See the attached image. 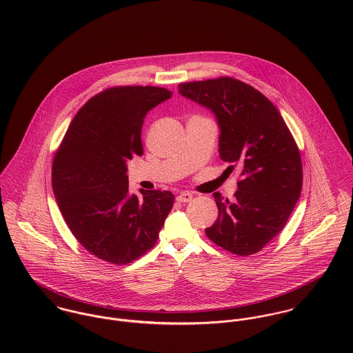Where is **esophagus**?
<instances>
[{
	"instance_id": "34e87169",
	"label": "esophagus",
	"mask_w": 353,
	"mask_h": 353,
	"mask_svg": "<svg viewBox=\"0 0 353 353\" xmlns=\"http://www.w3.org/2000/svg\"><path fill=\"white\" fill-rule=\"evenodd\" d=\"M192 200H193V194H190V193H186V192L181 193V194L176 197V201L181 202V203H185V202H190Z\"/></svg>"
}]
</instances>
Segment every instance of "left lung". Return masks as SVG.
Here are the masks:
<instances>
[{"label": "left lung", "instance_id": "left-lung-1", "mask_svg": "<svg viewBox=\"0 0 353 353\" xmlns=\"http://www.w3.org/2000/svg\"><path fill=\"white\" fill-rule=\"evenodd\" d=\"M178 92L213 112L220 159L242 167L234 201L213 193L219 216L206 236L238 255L259 252L284 228L302 192V159L290 129L272 101L231 77L179 84Z\"/></svg>", "mask_w": 353, "mask_h": 353}]
</instances>
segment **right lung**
<instances>
[{
    "instance_id": "right-lung-1",
    "label": "right lung",
    "mask_w": 353,
    "mask_h": 353,
    "mask_svg": "<svg viewBox=\"0 0 353 353\" xmlns=\"http://www.w3.org/2000/svg\"><path fill=\"white\" fill-rule=\"evenodd\" d=\"M171 98L159 87L110 88L73 118L52 161L58 208L74 238L111 263H129L152 249L172 205L160 190L129 193L128 160L143 154L148 111Z\"/></svg>"
}]
</instances>
